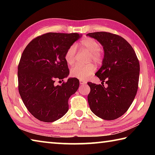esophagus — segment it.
<instances>
[{"label":"esophagus","instance_id":"obj_1","mask_svg":"<svg viewBox=\"0 0 155 155\" xmlns=\"http://www.w3.org/2000/svg\"><path fill=\"white\" fill-rule=\"evenodd\" d=\"M79 83H80V84L81 85H85V84L86 83V82L85 81H83V80H80L79 81Z\"/></svg>","mask_w":155,"mask_h":155}]
</instances>
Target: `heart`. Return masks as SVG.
<instances>
[{
  "instance_id": "b5f03b06",
  "label": "heart",
  "mask_w": 155,
  "mask_h": 155,
  "mask_svg": "<svg viewBox=\"0 0 155 155\" xmlns=\"http://www.w3.org/2000/svg\"><path fill=\"white\" fill-rule=\"evenodd\" d=\"M79 47L90 52V61H93L96 64H101L103 61V54L100 51L101 45L96 40L93 38H87L83 39L80 41ZM77 48L75 46H71L67 50L65 54V61L69 65H73L76 60ZM96 70V68L93 64H89L85 66L76 65L72 68L70 74L72 77L85 81L92 75Z\"/></svg>"
}]
</instances>
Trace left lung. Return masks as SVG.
I'll list each match as a JSON object with an SVG mask.
<instances>
[{"label": "left lung", "mask_w": 155, "mask_h": 155, "mask_svg": "<svg viewBox=\"0 0 155 155\" xmlns=\"http://www.w3.org/2000/svg\"><path fill=\"white\" fill-rule=\"evenodd\" d=\"M87 36L98 41L104 49L102 66L96 75L104 84L87 83V101L91 111L106 120L118 118L132 104L138 89L140 63L133 47L121 36L95 32Z\"/></svg>", "instance_id": "8db88e82"}]
</instances>
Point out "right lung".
I'll use <instances>...</instances> for the list:
<instances>
[{
  "instance_id": "right-lung-1",
  "label": "right lung",
  "mask_w": 155,
  "mask_h": 155,
  "mask_svg": "<svg viewBox=\"0 0 155 155\" xmlns=\"http://www.w3.org/2000/svg\"><path fill=\"white\" fill-rule=\"evenodd\" d=\"M81 35L47 33L33 39L22 52L18 91L28 111L40 121H56L68 111V100L77 91L79 81L70 78L60 85L54 82L69 74L65 52Z\"/></svg>"
}]
</instances>
